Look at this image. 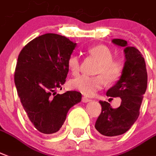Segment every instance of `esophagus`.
Instances as JSON below:
<instances>
[{
    "instance_id": "esophagus-1",
    "label": "esophagus",
    "mask_w": 156,
    "mask_h": 156,
    "mask_svg": "<svg viewBox=\"0 0 156 156\" xmlns=\"http://www.w3.org/2000/svg\"><path fill=\"white\" fill-rule=\"evenodd\" d=\"M91 101L89 98H86V97H83L82 98V101L83 102H89V101Z\"/></svg>"
}]
</instances>
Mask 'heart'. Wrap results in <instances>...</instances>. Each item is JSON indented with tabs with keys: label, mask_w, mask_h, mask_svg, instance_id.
<instances>
[{
	"label": "heart",
	"mask_w": 156,
	"mask_h": 156,
	"mask_svg": "<svg viewBox=\"0 0 156 156\" xmlns=\"http://www.w3.org/2000/svg\"><path fill=\"white\" fill-rule=\"evenodd\" d=\"M88 53L100 62L98 69V76L89 77L79 75L69 81V86L72 89L77 90L86 96H93L105 85V79L109 83L116 82L122 74L124 65L122 60L113 59L112 50L103 44L93 46L88 49ZM68 68L73 75L80 71V60L76 55H71L67 61Z\"/></svg>",
	"instance_id": "b5f03b06"
}]
</instances>
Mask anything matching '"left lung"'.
Listing matches in <instances>:
<instances>
[{"label":"left lung","instance_id":"8db88e82","mask_svg":"<svg viewBox=\"0 0 156 156\" xmlns=\"http://www.w3.org/2000/svg\"><path fill=\"white\" fill-rule=\"evenodd\" d=\"M112 42L124 47L126 62L120 79L107 92V97L121 98L120 107L112 108L107 101H99L101 112L95 128L105 136H120L131 127L139 116L143 96L147 88V72L141 53L136 48L128 46L124 40L114 39Z\"/></svg>","mask_w":156,"mask_h":156}]
</instances>
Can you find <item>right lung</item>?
<instances>
[{
    "mask_svg": "<svg viewBox=\"0 0 156 156\" xmlns=\"http://www.w3.org/2000/svg\"><path fill=\"white\" fill-rule=\"evenodd\" d=\"M77 44L65 36L45 34L29 42L20 53L15 84L27 119L44 134L59 131L69 110L81 101L82 94H56L65 83L67 61Z\"/></svg>",
    "mask_w": 156,
    "mask_h": 156,
    "instance_id": "right-lung-1",
    "label": "right lung"
}]
</instances>
